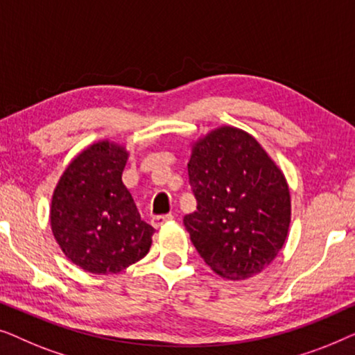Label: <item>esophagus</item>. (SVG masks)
<instances>
[{
  "label": "esophagus",
  "instance_id": "obj_1",
  "mask_svg": "<svg viewBox=\"0 0 355 355\" xmlns=\"http://www.w3.org/2000/svg\"><path fill=\"white\" fill-rule=\"evenodd\" d=\"M174 216L171 215V213H168V215H157L152 218V225L153 227H162L163 225H166V223L173 221Z\"/></svg>",
  "mask_w": 355,
  "mask_h": 355
}]
</instances>
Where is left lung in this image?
<instances>
[{"instance_id":"8db88e82","label":"left lung","mask_w":355,"mask_h":355,"mask_svg":"<svg viewBox=\"0 0 355 355\" xmlns=\"http://www.w3.org/2000/svg\"><path fill=\"white\" fill-rule=\"evenodd\" d=\"M187 168L197 210L184 226L198 254L225 278L260 273L288 237L291 197L281 169L252 135L230 125L198 140Z\"/></svg>"}]
</instances>
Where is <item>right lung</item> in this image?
<instances>
[{
    "label": "right lung",
    "instance_id": "obj_1",
    "mask_svg": "<svg viewBox=\"0 0 355 355\" xmlns=\"http://www.w3.org/2000/svg\"><path fill=\"white\" fill-rule=\"evenodd\" d=\"M128 153L98 142L66 168L55 189L50 220L55 239L72 263L95 275L119 273L152 245L155 230L140 218L123 184Z\"/></svg>",
    "mask_w": 355,
    "mask_h": 355
}]
</instances>
